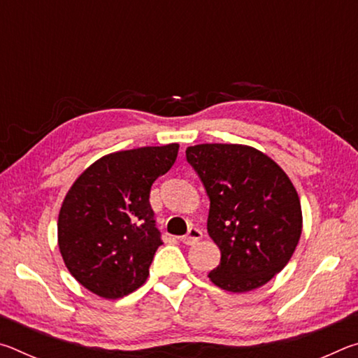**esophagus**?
Returning <instances> with one entry per match:
<instances>
[{
	"instance_id": "34e87169",
	"label": "esophagus",
	"mask_w": 358,
	"mask_h": 358,
	"mask_svg": "<svg viewBox=\"0 0 358 358\" xmlns=\"http://www.w3.org/2000/svg\"><path fill=\"white\" fill-rule=\"evenodd\" d=\"M201 238H202V230L197 227H191L187 230V234L181 237V241H183L185 245H196Z\"/></svg>"
}]
</instances>
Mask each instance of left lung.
<instances>
[{
    "mask_svg": "<svg viewBox=\"0 0 358 358\" xmlns=\"http://www.w3.org/2000/svg\"><path fill=\"white\" fill-rule=\"evenodd\" d=\"M210 197L207 229L221 251L210 281L250 292L284 268L299 245L300 197L287 173L262 151L238 143L187 147Z\"/></svg>",
    "mask_w": 358,
    "mask_h": 358,
    "instance_id": "8db88e82",
    "label": "left lung"
}]
</instances>
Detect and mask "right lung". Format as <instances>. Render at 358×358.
Here are the masks:
<instances>
[{
    "label": "right lung",
    "instance_id": "obj_1",
    "mask_svg": "<svg viewBox=\"0 0 358 358\" xmlns=\"http://www.w3.org/2000/svg\"><path fill=\"white\" fill-rule=\"evenodd\" d=\"M178 148L169 143L106 155L69 187L58 215V248L69 273L90 292L117 300L147 281L162 245L150 189L171 171Z\"/></svg>",
    "mask_w": 358,
    "mask_h": 358
}]
</instances>
